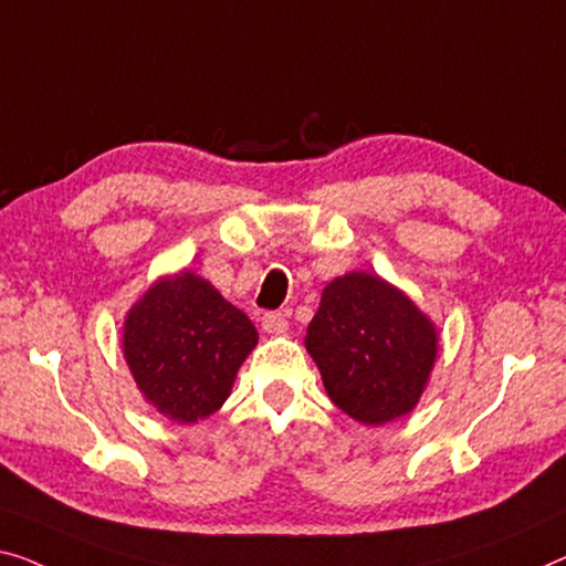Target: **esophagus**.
<instances>
[{
	"label": "esophagus",
	"mask_w": 566,
	"mask_h": 566,
	"mask_svg": "<svg viewBox=\"0 0 566 566\" xmlns=\"http://www.w3.org/2000/svg\"><path fill=\"white\" fill-rule=\"evenodd\" d=\"M261 327H264L269 335H284L290 331V319H286L282 312H269V315L261 317Z\"/></svg>",
	"instance_id": "34e87169"
}]
</instances>
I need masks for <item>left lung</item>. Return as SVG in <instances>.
<instances>
[{"mask_svg":"<svg viewBox=\"0 0 566 566\" xmlns=\"http://www.w3.org/2000/svg\"><path fill=\"white\" fill-rule=\"evenodd\" d=\"M440 335L417 302L384 276L348 272L323 290L305 348L337 409L378 427L424 394Z\"/></svg>","mask_w":566,"mask_h":566,"instance_id":"left-lung-1","label":"left lung"}]
</instances>
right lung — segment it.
Wrapping results in <instances>:
<instances>
[{
  "mask_svg": "<svg viewBox=\"0 0 566 566\" xmlns=\"http://www.w3.org/2000/svg\"><path fill=\"white\" fill-rule=\"evenodd\" d=\"M259 333L190 269L159 276L124 317L122 348L149 407L177 424L216 415Z\"/></svg>",
  "mask_w": 566,
  "mask_h": 566,
  "instance_id": "obj_1",
  "label": "right lung"
}]
</instances>
